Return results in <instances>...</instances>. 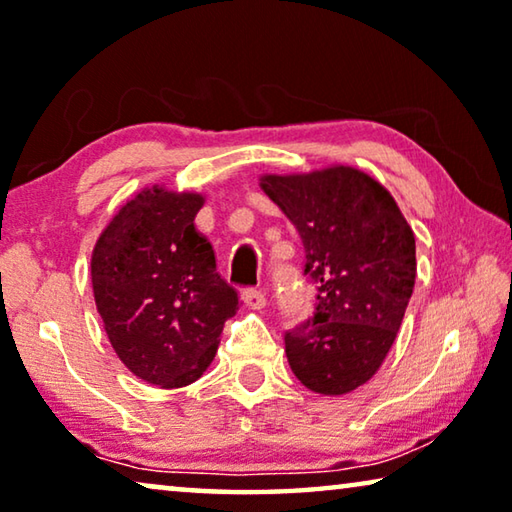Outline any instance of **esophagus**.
I'll use <instances>...</instances> for the list:
<instances>
[{
	"label": "esophagus",
	"mask_w": 512,
	"mask_h": 512,
	"mask_svg": "<svg viewBox=\"0 0 512 512\" xmlns=\"http://www.w3.org/2000/svg\"><path fill=\"white\" fill-rule=\"evenodd\" d=\"M242 302H245V306H249V309H263L267 300H265L263 290L245 288L242 290Z\"/></svg>",
	"instance_id": "obj_1"
}]
</instances>
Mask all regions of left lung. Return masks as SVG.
I'll use <instances>...</instances> for the list:
<instances>
[{
  "label": "left lung",
  "mask_w": 512,
  "mask_h": 512,
  "mask_svg": "<svg viewBox=\"0 0 512 512\" xmlns=\"http://www.w3.org/2000/svg\"><path fill=\"white\" fill-rule=\"evenodd\" d=\"M265 194L304 245L316 306L286 329V357L306 389L341 396L371 380L387 357L416 279L410 224L384 187L352 167L265 176Z\"/></svg>",
  "instance_id": "8db88e82"
}]
</instances>
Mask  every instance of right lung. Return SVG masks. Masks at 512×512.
<instances>
[{
  "mask_svg": "<svg viewBox=\"0 0 512 512\" xmlns=\"http://www.w3.org/2000/svg\"><path fill=\"white\" fill-rule=\"evenodd\" d=\"M201 206L199 194L153 187L125 203L93 249V295L109 343L155 387L199 380L240 309L238 290L194 226Z\"/></svg>",
  "mask_w": 512,
  "mask_h": 512,
  "instance_id": "1",
  "label": "right lung"
}]
</instances>
